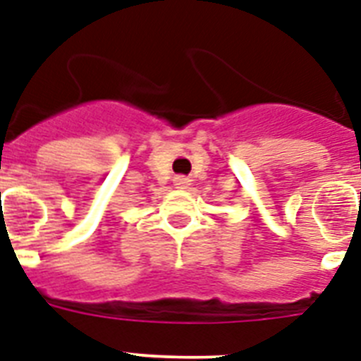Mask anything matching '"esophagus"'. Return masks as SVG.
I'll use <instances>...</instances> for the list:
<instances>
[{"instance_id":"34e87169","label":"esophagus","mask_w":361,"mask_h":361,"mask_svg":"<svg viewBox=\"0 0 361 361\" xmlns=\"http://www.w3.org/2000/svg\"><path fill=\"white\" fill-rule=\"evenodd\" d=\"M173 183H175V186H177V188H184V186H188V184H190V178L184 177V175H177V177L173 178Z\"/></svg>"}]
</instances>
